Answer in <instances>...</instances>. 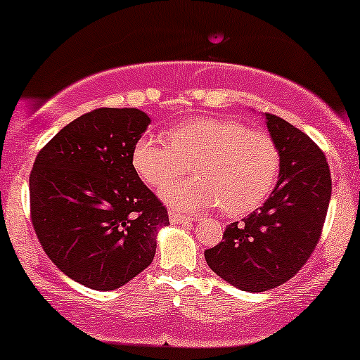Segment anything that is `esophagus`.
<instances>
[{
  "label": "esophagus",
  "mask_w": 360,
  "mask_h": 360,
  "mask_svg": "<svg viewBox=\"0 0 360 360\" xmlns=\"http://www.w3.org/2000/svg\"><path fill=\"white\" fill-rule=\"evenodd\" d=\"M168 216H169V221H172V223H175V224L192 223V221H193L192 216H185V214H180V212H175V211H169Z\"/></svg>",
  "instance_id": "1"
}]
</instances>
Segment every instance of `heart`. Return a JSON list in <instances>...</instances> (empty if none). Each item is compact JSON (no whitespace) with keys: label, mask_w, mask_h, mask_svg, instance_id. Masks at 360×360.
<instances>
[{"label":"heart","mask_w":360,"mask_h":360,"mask_svg":"<svg viewBox=\"0 0 360 360\" xmlns=\"http://www.w3.org/2000/svg\"><path fill=\"white\" fill-rule=\"evenodd\" d=\"M131 158L139 179L151 188L179 179L192 163L195 176L168 185L163 199L181 211L219 204L226 216H243L267 199L281 165L269 132L223 117L184 120L165 137L146 132L137 137Z\"/></svg>","instance_id":"obj_1"}]
</instances>
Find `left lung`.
<instances>
[{
    "instance_id": "left-lung-1",
    "label": "left lung",
    "mask_w": 360,
    "mask_h": 360,
    "mask_svg": "<svg viewBox=\"0 0 360 360\" xmlns=\"http://www.w3.org/2000/svg\"><path fill=\"white\" fill-rule=\"evenodd\" d=\"M281 155L278 181L262 207L224 229L205 262L226 282L264 292L300 272L320 241L332 176L318 144L288 120L265 114Z\"/></svg>"
}]
</instances>
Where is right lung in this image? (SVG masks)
Instances as JSON below:
<instances>
[{"instance_id":"1","label":"right lung","mask_w":360,"mask_h":360,"mask_svg":"<svg viewBox=\"0 0 360 360\" xmlns=\"http://www.w3.org/2000/svg\"><path fill=\"white\" fill-rule=\"evenodd\" d=\"M151 119L137 108H96L60 129L30 172V219L60 272L114 290L155 258L168 211L132 167Z\"/></svg>"}]
</instances>
